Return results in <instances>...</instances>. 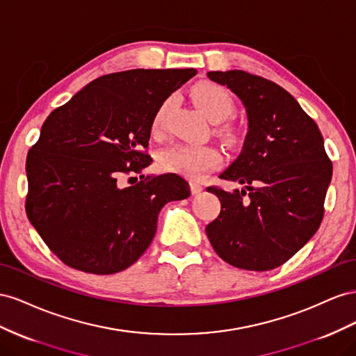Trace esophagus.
I'll return each mask as SVG.
<instances>
[{"label": "esophagus", "mask_w": 356, "mask_h": 356, "mask_svg": "<svg viewBox=\"0 0 356 356\" xmlns=\"http://www.w3.org/2000/svg\"><path fill=\"white\" fill-rule=\"evenodd\" d=\"M204 189L202 188L200 184H195V181H191V192H192V195H197V194H200V192Z\"/></svg>", "instance_id": "1"}]
</instances>
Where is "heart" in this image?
Segmentation results:
<instances>
[{
	"label": "heart",
	"mask_w": 356,
	"mask_h": 356,
	"mask_svg": "<svg viewBox=\"0 0 356 356\" xmlns=\"http://www.w3.org/2000/svg\"><path fill=\"white\" fill-rule=\"evenodd\" d=\"M192 98H194L198 108L210 120L218 122L225 119L232 110V99L225 88L215 83H201L192 89ZM170 101L162 104L152 120V131L159 134L164 127V116L168 108ZM159 168L167 172L184 176L192 180H198L209 171L215 170L220 162V154L213 146H195L177 143L165 147L158 158Z\"/></svg>",
	"instance_id": "heart-1"
}]
</instances>
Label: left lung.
<instances>
[{
	"instance_id": "left-lung-1",
	"label": "left lung",
	"mask_w": 356,
	"mask_h": 356,
	"mask_svg": "<svg viewBox=\"0 0 356 356\" xmlns=\"http://www.w3.org/2000/svg\"><path fill=\"white\" fill-rule=\"evenodd\" d=\"M246 108L248 133L240 155L220 172L241 191L207 188L220 201L206 227L218 255L252 271L273 270L306 245L323 218L332 177L323 137L288 90L241 70L209 71Z\"/></svg>"
}]
</instances>
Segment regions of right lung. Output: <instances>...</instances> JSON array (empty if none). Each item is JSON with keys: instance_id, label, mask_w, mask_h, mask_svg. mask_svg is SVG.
Wrapping results in <instances>:
<instances>
[{"instance_id": "obj_1", "label": "right lung", "mask_w": 356, "mask_h": 356, "mask_svg": "<svg viewBox=\"0 0 356 356\" xmlns=\"http://www.w3.org/2000/svg\"><path fill=\"white\" fill-rule=\"evenodd\" d=\"M194 68L128 70L101 76L55 108L26 158V215L68 267L113 274L143 255L168 201L191 195L168 172L119 186L150 165L152 120ZM145 177V176H141Z\"/></svg>"}]
</instances>
